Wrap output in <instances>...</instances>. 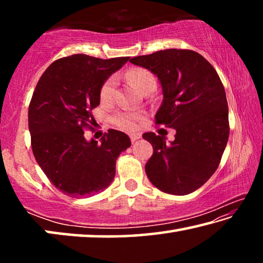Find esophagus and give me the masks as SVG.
I'll list each match as a JSON object with an SVG mask.
<instances>
[{
  "label": "esophagus",
  "mask_w": 263,
  "mask_h": 263,
  "mask_svg": "<svg viewBox=\"0 0 263 263\" xmlns=\"http://www.w3.org/2000/svg\"><path fill=\"white\" fill-rule=\"evenodd\" d=\"M139 138H140V136H139V135H131V136H130V139H131V141H132V142L137 141L138 139H139Z\"/></svg>",
  "instance_id": "obj_1"
}]
</instances>
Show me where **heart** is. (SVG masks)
Segmentation results:
<instances>
[{"label": "heart", "instance_id": "1", "mask_svg": "<svg viewBox=\"0 0 263 263\" xmlns=\"http://www.w3.org/2000/svg\"><path fill=\"white\" fill-rule=\"evenodd\" d=\"M126 81L136 88L138 91L142 92L147 88H155V78L154 75L147 69L144 68H132L125 74ZM115 79L110 78L103 83L101 88L100 97L102 102H109L112 100L115 94ZM115 123L119 127L125 128V130H135L137 126V117L133 115L121 114L115 117Z\"/></svg>", "mask_w": 263, "mask_h": 263}]
</instances>
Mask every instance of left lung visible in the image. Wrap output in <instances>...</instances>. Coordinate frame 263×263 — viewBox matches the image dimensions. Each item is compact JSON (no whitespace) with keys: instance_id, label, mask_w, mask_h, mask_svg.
Segmentation results:
<instances>
[{"instance_id":"left-lung-1","label":"left lung","mask_w":263,"mask_h":263,"mask_svg":"<svg viewBox=\"0 0 263 263\" xmlns=\"http://www.w3.org/2000/svg\"><path fill=\"white\" fill-rule=\"evenodd\" d=\"M130 62L158 78L163 100L155 123L176 130L171 144L153 132L144 133L153 146L146 174L163 193H194L216 172L229 140L224 86L210 62L190 50L169 48Z\"/></svg>"}]
</instances>
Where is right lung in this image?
Here are the masks:
<instances>
[{"instance_id":"right-lung-1","label":"right lung","mask_w":263,"mask_h":263,"mask_svg":"<svg viewBox=\"0 0 263 263\" xmlns=\"http://www.w3.org/2000/svg\"><path fill=\"white\" fill-rule=\"evenodd\" d=\"M128 59L74 54L53 62L39 79L29 106L31 146L39 167L61 193L88 197L114 181L116 160L131 146L130 138L109 130L99 142L87 140L83 130L95 123L91 110L100 104L103 83Z\"/></svg>"}]
</instances>
